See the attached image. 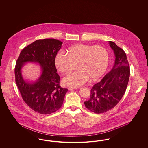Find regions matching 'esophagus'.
I'll return each instance as SVG.
<instances>
[{"label": "esophagus", "instance_id": "esophagus-1", "mask_svg": "<svg viewBox=\"0 0 148 148\" xmlns=\"http://www.w3.org/2000/svg\"><path fill=\"white\" fill-rule=\"evenodd\" d=\"M68 90H73V89H77V88H76V87H72V86H69V87H68Z\"/></svg>", "mask_w": 148, "mask_h": 148}]
</instances>
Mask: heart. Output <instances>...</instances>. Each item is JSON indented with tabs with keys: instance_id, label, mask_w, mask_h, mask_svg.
<instances>
[{
	"instance_id": "heart-1",
	"label": "heart",
	"mask_w": 148,
	"mask_h": 148,
	"mask_svg": "<svg viewBox=\"0 0 148 148\" xmlns=\"http://www.w3.org/2000/svg\"><path fill=\"white\" fill-rule=\"evenodd\" d=\"M67 52L60 50L55 58L57 69L64 74L71 73L77 63V71L63 79L65 85L77 87L90 79L95 80L103 75L108 67L109 53L103 46L79 44L70 47Z\"/></svg>"
}]
</instances>
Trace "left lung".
Instances as JSON below:
<instances>
[{
	"label": "left lung",
	"mask_w": 148,
	"mask_h": 148,
	"mask_svg": "<svg viewBox=\"0 0 148 148\" xmlns=\"http://www.w3.org/2000/svg\"><path fill=\"white\" fill-rule=\"evenodd\" d=\"M109 42L115 56L114 65L100 82L94 85L90 99L84 102L88 110L97 114L105 113L117 105L126 91L130 77L125 53L115 42Z\"/></svg>",
	"instance_id": "1"
}]
</instances>
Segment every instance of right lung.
<instances>
[{
  "mask_svg": "<svg viewBox=\"0 0 148 148\" xmlns=\"http://www.w3.org/2000/svg\"><path fill=\"white\" fill-rule=\"evenodd\" d=\"M63 42L54 39H39L21 50L15 68L16 85L25 103L34 111L50 114L59 109L63 103L67 89L59 84L55 58ZM27 62L39 63L42 73L34 82L29 83L22 77L21 69Z\"/></svg>",
  "mask_w": 148,
  "mask_h": 148,
  "instance_id": "obj_1",
  "label": "right lung"
}]
</instances>
